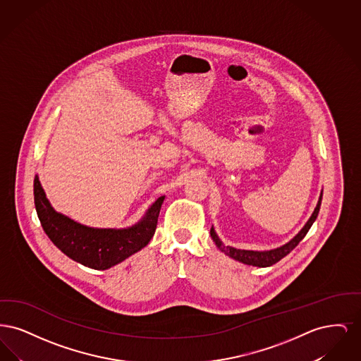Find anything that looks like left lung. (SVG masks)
Wrapping results in <instances>:
<instances>
[{"instance_id": "1", "label": "left lung", "mask_w": 361, "mask_h": 361, "mask_svg": "<svg viewBox=\"0 0 361 361\" xmlns=\"http://www.w3.org/2000/svg\"><path fill=\"white\" fill-rule=\"evenodd\" d=\"M321 202H322V190H321L317 207L314 208L309 221L300 228V231L292 240H288L287 243H284L279 247H275V249H269V250H245V249H237V247H233V246H226L221 238L218 237L214 226L211 227L209 234H211L212 240L215 242V245L218 246V249L221 252H224L226 256L234 258V259L240 261L242 264H246V265L267 268V267L274 265L281 258L286 257L288 253H291L292 250L298 246V243L306 237V234L309 233L310 227L312 226V224L317 219V216H318V212H319V208H321Z\"/></svg>"}]
</instances>
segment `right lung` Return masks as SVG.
I'll list each match as a JSON object with an SVG mask.
<instances>
[{"mask_svg": "<svg viewBox=\"0 0 361 361\" xmlns=\"http://www.w3.org/2000/svg\"><path fill=\"white\" fill-rule=\"evenodd\" d=\"M35 207L44 233L68 257L81 265L105 271L142 250L154 235L165 196L155 200L142 219L126 228H99L78 224L54 209L36 174Z\"/></svg>", "mask_w": 361, "mask_h": 361, "instance_id": "1", "label": "right lung"}]
</instances>
